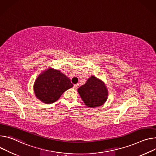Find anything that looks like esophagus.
<instances>
[{
    "label": "esophagus",
    "instance_id": "34e87169",
    "mask_svg": "<svg viewBox=\"0 0 156 156\" xmlns=\"http://www.w3.org/2000/svg\"><path fill=\"white\" fill-rule=\"evenodd\" d=\"M78 86H79V84H74L73 88H74L75 90H76V89L78 88Z\"/></svg>",
    "mask_w": 156,
    "mask_h": 156
}]
</instances>
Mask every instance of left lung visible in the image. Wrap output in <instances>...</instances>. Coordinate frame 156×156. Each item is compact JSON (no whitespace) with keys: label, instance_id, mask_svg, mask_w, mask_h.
Masks as SVG:
<instances>
[{"label":"left lung","instance_id":"1","mask_svg":"<svg viewBox=\"0 0 156 156\" xmlns=\"http://www.w3.org/2000/svg\"><path fill=\"white\" fill-rule=\"evenodd\" d=\"M82 100L88 107L96 108L103 105L108 99V91L104 82L91 76L86 83L78 89Z\"/></svg>","mask_w":156,"mask_h":156}]
</instances>
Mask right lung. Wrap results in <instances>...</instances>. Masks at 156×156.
Listing matches in <instances>:
<instances>
[{
	"instance_id": "1",
	"label": "right lung",
	"mask_w": 156,
	"mask_h": 156,
	"mask_svg": "<svg viewBox=\"0 0 156 156\" xmlns=\"http://www.w3.org/2000/svg\"><path fill=\"white\" fill-rule=\"evenodd\" d=\"M73 84L60 71L49 68L42 72L36 79L34 90L36 97L44 103L55 102Z\"/></svg>"
}]
</instances>
